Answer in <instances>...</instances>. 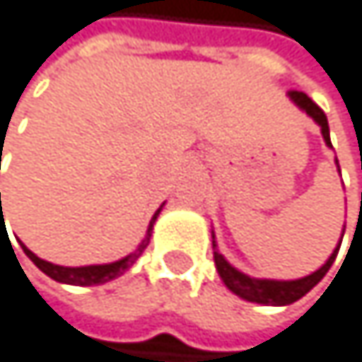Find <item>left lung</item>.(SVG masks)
Returning <instances> with one entry per match:
<instances>
[{
    "mask_svg": "<svg viewBox=\"0 0 362 362\" xmlns=\"http://www.w3.org/2000/svg\"><path fill=\"white\" fill-rule=\"evenodd\" d=\"M288 100L293 102L302 112H306L319 128H322V136L326 141L328 147H332L330 143V128H328V119L324 115V110L319 108L306 93H300V90H288ZM337 163V169H339V160ZM341 173V169H339ZM345 232V230H343ZM341 241H343V234H341ZM341 241L337 243V247L332 250L330 258L324 262L322 267L317 272L304 276V278H296V280H272V278H252L243 272H239L236 267H232L230 262L226 260V256L217 250V241H215V232H213V254H215V267L219 272V278L223 280V284L232 291L234 296H239L241 300L245 302H256V304H262V306H288L298 302L300 298H304L308 291L319 284L328 269L332 267V262L339 254V247H341Z\"/></svg>",
    "mask_w": 362,
    "mask_h": 362,
    "instance_id": "1",
    "label": "left lung"
}]
</instances>
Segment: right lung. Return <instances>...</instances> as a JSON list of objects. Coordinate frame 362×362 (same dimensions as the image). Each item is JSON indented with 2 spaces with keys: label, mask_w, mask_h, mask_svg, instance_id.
I'll use <instances>...</instances> for the list:
<instances>
[{
  "label": "right lung",
  "mask_w": 362,
  "mask_h": 362,
  "mask_svg": "<svg viewBox=\"0 0 362 362\" xmlns=\"http://www.w3.org/2000/svg\"><path fill=\"white\" fill-rule=\"evenodd\" d=\"M163 206H165V204H160V208L154 213V217H151V221H149V226H147V232H145V236H143V241L139 243V247H136L132 254L123 256V258H119V260H115V262H104V265H84V267H62V265H54V262H47V260H43V258H38V256H36L34 252H30L21 241H19V245H21V250L25 252V256L34 262V265H36L40 272H43L45 276H49L52 280H56V282L74 284V286H97V284H106V282H110V280H115V278H119V276L126 274V272L134 265V262H136V258L145 252V247L149 245V239H151V230H154V223H156V219H158V215H160V211H163ZM1 215H4V211H1ZM4 226H6V223H4V217H1V232H4Z\"/></svg>",
  "instance_id": "right-lung-1"
}]
</instances>
